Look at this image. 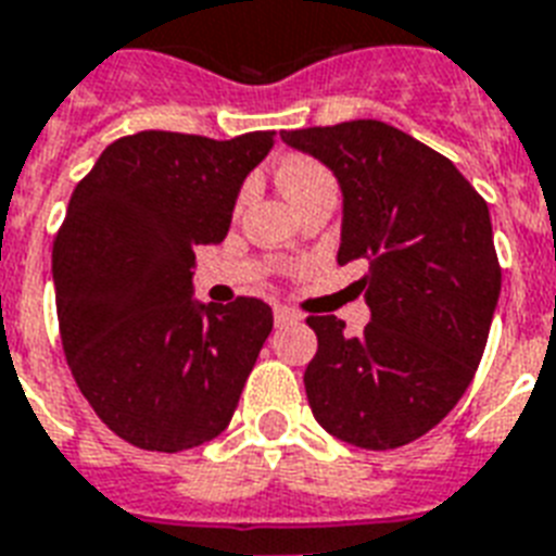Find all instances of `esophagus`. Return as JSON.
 Returning a JSON list of instances; mask_svg holds the SVG:
<instances>
[{
	"mask_svg": "<svg viewBox=\"0 0 556 556\" xmlns=\"http://www.w3.org/2000/svg\"><path fill=\"white\" fill-rule=\"evenodd\" d=\"M274 320H277V326H286V323L300 320V314H296L294 308H288V305H277V308H274Z\"/></svg>",
	"mask_w": 556,
	"mask_h": 556,
	"instance_id": "esophagus-1",
	"label": "esophagus"
}]
</instances>
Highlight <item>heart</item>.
I'll list each match as a JSON object with an SVG mask.
<instances>
[{"instance_id": "b5f03b06", "label": "heart", "mask_w": 556, "mask_h": 556, "mask_svg": "<svg viewBox=\"0 0 556 556\" xmlns=\"http://www.w3.org/2000/svg\"><path fill=\"white\" fill-rule=\"evenodd\" d=\"M277 181L291 201L303 199L305 192L334 185L329 169L323 167L320 161L305 159V155H291V159L282 161L277 169Z\"/></svg>"}]
</instances>
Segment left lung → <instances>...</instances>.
<instances>
[{
	"instance_id": "obj_1",
	"label": "left lung",
	"mask_w": 556,
	"mask_h": 556,
	"mask_svg": "<svg viewBox=\"0 0 556 556\" xmlns=\"http://www.w3.org/2000/svg\"><path fill=\"white\" fill-rule=\"evenodd\" d=\"M343 190L338 262L364 260L371 320L357 338L312 314L317 355L303 383L334 439L395 450L458 404L482 361L502 288L488 201L456 164L383 121L282 132Z\"/></svg>"
}]
</instances>
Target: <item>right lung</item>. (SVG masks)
Returning <instances> with one entry per match:
<instances>
[{
  "mask_svg": "<svg viewBox=\"0 0 556 556\" xmlns=\"http://www.w3.org/2000/svg\"><path fill=\"white\" fill-rule=\"evenodd\" d=\"M274 135H126L74 187L51 251L63 352L100 421L135 447L216 439L274 329L256 296L192 300L195 248L225 239Z\"/></svg>",
  "mask_w": 556,
  "mask_h": 556,
  "instance_id": "right-lung-1",
  "label": "right lung"
}]
</instances>
